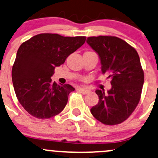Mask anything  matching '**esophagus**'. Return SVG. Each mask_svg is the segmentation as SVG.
I'll list each match as a JSON object with an SVG mask.
<instances>
[{
    "label": "esophagus",
    "instance_id": "obj_1",
    "mask_svg": "<svg viewBox=\"0 0 158 158\" xmlns=\"http://www.w3.org/2000/svg\"><path fill=\"white\" fill-rule=\"evenodd\" d=\"M77 91H79V92L84 94H85L88 93V91H88V90L85 89V88H77Z\"/></svg>",
    "mask_w": 158,
    "mask_h": 158
}]
</instances>
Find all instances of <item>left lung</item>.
Returning <instances> with one entry per match:
<instances>
[{"mask_svg":"<svg viewBox=\"0 0 158 158\" xmlns=\"http://www.w3.org/2000/svg\"><path fill=\"white\" fill-rule=\"evenodd\" d=\"M87 43L98 54L102 73L110 74V90H96L99 102L91 109L94 117L107 125L128 118L139 102L144 72L137 52L127 42L112 36L88 37Z\"/></svg>","mask_w":158,"mask_h":158,"instance_id":"8db88e82","label":"left lung"}]
</instances>
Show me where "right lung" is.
<instances>
[{"label": "right lung", "mask_w": 158, "mask_h": 158, "mask_svg": "<svg viewBox=\"0 0 158 158\" xmlns=\"http://www.w3.org/2000/svg\"><path fill=\"white\" fill-rule=\"evenodd\" d=\"M85 37H63L40 34L19 48L12 69V80L17 99L30 115L50 118L64 109L70 85L52 82L54 70L85 42Z\"/></svg>", "instance_id": "obj_1"}]
</instances>
